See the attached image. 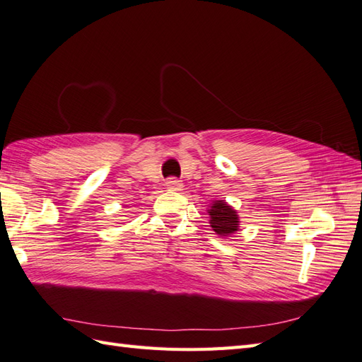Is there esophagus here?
Returning a JSON list of instances; mask_svg holds the SVG:
<instances>
[{
  "instance_id": "34e87169",
  "label": "esophagus",
  "mask_w": 362,
  "mask_h": 362,
  "mask_svg": "<svg viewBox=\"0 0 362 362\" xmlns=\"http://www.w3.org/2000/svg\"><path fill=\"white\" fill-rule=\"evenodd\" d=\"M166 188L173 189V191H180L183 188V183H182V180L171 177V179L166 180Z\"/></svg>"
}]
</instances>
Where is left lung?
<instances>
[{
	"label": "left lung",
	"instance_id": "left-lung-1",
	"mask_svg": "<svg viewBox=\"0 0 362 362\" xmlns=\"http://www.w3.org/2000/svg\"><path fill=\"white\" fill-rule=\"evenodd\" d=\"M209 211L211 226L220 237H228L238 229L237 212L230 208L226 202L217 200L212 203Z\"/></svg>",
	"mask_w": 362,
	"mask_h": 362
}]
</instances>
